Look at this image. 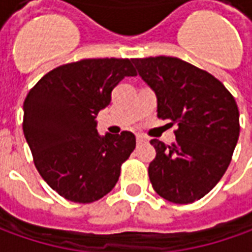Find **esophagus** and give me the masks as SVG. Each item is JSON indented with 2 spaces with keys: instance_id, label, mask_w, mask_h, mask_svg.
<instances>
[{
  "instance_id": "1",
  "label": "esophagus",
  "mask_w": 252,
  "mask_h": 252,
  "mask_svg": "<svg viewBox=\"0 0 252 252\" xmlns=\"http://www.w3.org/2000/svg\"><path fill=\"white\" fill-rule=\"evenodd\" d=\"M136 142L140 144V143H147V139L144 136H142V135H137L136 136Z\"/></svg>"
}]
</instances>
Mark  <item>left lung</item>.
I'll return each instance as SVG.
<instances>
[{
	"mask_svg": "<svg viewBox=\"0 0 252 252\" xmlns=\"http://www.w3.org/2000/svg\"><path fill=\"white\" fill-rule=\"evenodd\" d=\"M132 62L157 95L158 117L178 126L174 144L151 140L157 151L148 166L154 190L174 204L200 200L232 158L240 132L236 101L219 79L178 58Z\"/></svg>",
	"mask_w": 252,
	"mask_h": 252,
	"instance_id": "8db88e82",
	"label": "left lung"
}]
</instances>
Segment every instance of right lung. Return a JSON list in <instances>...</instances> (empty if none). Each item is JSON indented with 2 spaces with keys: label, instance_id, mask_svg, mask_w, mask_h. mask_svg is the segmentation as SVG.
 Segmentation results:
<instances>
[{
  "label": "right lung",
  "instance_id": "obj_1",
  "mask_svg": "<svg viewBox=\"0 0 252 252\" xmlns=\"http://www.w3.org/2000/svg\"><path fill=\"white\" fill-rule=\"evenodd\" d=\"M136 71L129 59H83L46 74L24 101L23 131L41 178L66 200L102 198L136 147L132 132L97 131L95 117L112 90Z\"/></svg>",
  "mask_w": 252,
  "mask_h": 252
}]
</instances>
